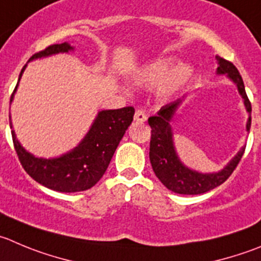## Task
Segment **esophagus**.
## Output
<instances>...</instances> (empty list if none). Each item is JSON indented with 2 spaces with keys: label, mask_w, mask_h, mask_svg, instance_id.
I'll list each match as a JSON object with an SVG mask.
<instances>
[{
  "label": "esophagus",
  "mask_w": 261,
  "mask_h": 261,
  "mask_svg": "<svg viewBox=\"0 0 261 261\" xmlns=\"http://www.w3.org/2000/svg\"><path fill=\"white\" fill-rule=\"evenodd\" d=\"M135 120L140 121V123H145L147 120V115H146L143 110H137L135 113Z\"/></svg>",
  "instance_id": "esophagus-1"
}]
</instances>
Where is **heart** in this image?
<instances>
[{"mask_svg": "<svg viewBox=\"0 0 261 261\" xmlns=\"http://www.w3.org/2000/svg\"><path fill=\"white\" fill-rule=\"evenodd\" d=\"M192 76L193 69L187 64H179L175 58H160L136 69L130 79L138 88L159 86V96L169 100L188 86Z\"/></svg>", "mask_w": 261, "mask_h": 261, "instance_id": "obj_1", "label": "heart"}]
</instances>
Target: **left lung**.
I'll return each mask as SVG.
<instances>
[{
	"instance_id": "8db88e82",
	"label": "left lung",
	"mask_w": 261,
	"mask_h": 261,
	"mask_svg": "<svg viewBox=\"0 0 261 261\" xmlns=\"http://www.w3.org/2000/svg\"><path fill=\"white\" fill-rule=\"evenodd\" d=\"M215 59L218 63V75H225L230 82H233L234 86L237 87L238 93L244 100L245 109L249 114L246 121V130L250 132L251 103L247 98L242 76L240 75L237 68L232 63L224 60L220 56H215ZM185 98L186 96L174 102L163 106L155 116L148 118V124L151 126L150 161L156 177L168 190L179 193V195H200V193H205L218 187L228 179V177L232 174L244 155L245 146L240 148V151L219 172L201 173L198 170L188 168L178 156L174 145V133H173V128L170 125Z\"/></svg>"
}]
</instances>
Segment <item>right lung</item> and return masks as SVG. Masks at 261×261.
<instances>
[{
  "label": "right lung",
  "instance_id": "right-lung-1",
  "mask_svg": "<svg viewBox=\"0 0 261 261\" xmlns=\"http://www.w3.org/2000/svg\"><path fill=\"white\" fill-rule=\"evenodd\" d=\"M73 51L74 47L68 42L52 44L43 51L33 55L29 61ZM25 68L27 65L21 69L14 93L10 98V103L14 101L17 86ZM133 115L135 109L132 106L116 110L98 111L89 130L73 150L48 159L34 156L21 146L12 128L11 115L10 128L19 160L25 172L34 180L58 192H79L93 187L105 174L119 142L125 135L128 126L132 124Z\"/></svg>",
  "mask_w": 261,
  "mask_h": 261
}]
</instances>
